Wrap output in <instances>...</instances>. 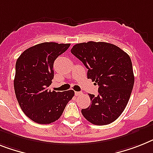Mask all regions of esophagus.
Instances as JSON below:
<instances>
[{
  "label": "esophagus",
  "instance_id": "34e87169",
  "mask_svg": "<svg viewBox=\"0 0 153 153\" xmlns=\"http://www.w3.org/2000/svg\"><path fill=\"white\" fill-rule=\"evenodd\" d=\"M81 94H82L81 92H79V91H76L75 92L76 96H79V95H81Z\"/></svg>",
  "mask_w": 153,
  "mask_h": 153
}]
</instances>
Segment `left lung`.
<instances>
[{"mask_svg":"<svg viewBox=\"0 0 153 153\" xmlns=\"http://www.w3.org/2000/svg\"><path fill=\"white\" fill-rule=\"evenodd\" d=\"M71 53L88 69V79L98 85V94H88L91 104L81 109L82 115L93 124L113 123L126 108L133 89L131 58L119 47L105 42L76 44Z\"/></svg>","mask_w":153,"mask_h":153,"instance_id":"1","label":"left lung"}]
</instances>
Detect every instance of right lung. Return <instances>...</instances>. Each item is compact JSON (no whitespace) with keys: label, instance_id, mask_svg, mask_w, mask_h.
<instances>
[{"label":"right lung","instance_id":"add662e5","mask_svg":"<svg viewBox=\"0 0 153 153\" xmlns=\"http://www.w3.org/2000/svg\"><path fill=\"white\" fill-rule=\"evenodd\" d=\"M70 44L45 42L29 48L18 58L14 88L23 113L33 121L48 124L59 119L73 90L51 91L48 87L54 78V62L69 48Z\"/></svg>","mask_w":153,"mask_h":153}]
</instances>
